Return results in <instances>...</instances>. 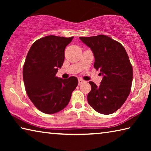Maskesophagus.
Wrapping results in <instances>:
<instances>
[{
  "mask_svg": "<svg viewBox=\"0 0 151 151\" xmlns=\"http://www.w3.org/2000/svg\"><path fill=\"white\" fill-rule=\"evenodd\" d=\"M83 83H84V81L83 80V79L78 78V85H81V84Z\"/></svg>",
  "mask_w": 151,
  "mask_h": 151,
  "instance_id": "obj_1",
  "label": "esophagus"
}]
</instances>
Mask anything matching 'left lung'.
Listing matches in <instances>:
<instances>
[{"label":"left lung","mask_w":151,"mask_h":151,"mask_svg":"<svg viewBox=\"0 0 151 151\" xmlns=\"http://www.w3.org/2000/svg\"><path fill=\"white\" fill-rule=\"evenodd\" d=\"M80 39L93 51L94 67L103 76L99 86L89 82L88 103L99 113H113L124 103L131 89L132 67L127 51L121 43L106 35Z\"/></svg>","instance_id":"obj_1"}]
</instances>
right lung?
I'll return each mask as SVG.
<instances>
[{
  "label": "right lung",
  "mask_w": 151,
  "mask_h": 151,
  "mask_svg": "<svg viewBox=\"0 0 151 151\" xmlns=\"http://www.w3.org/2000/svg\"><path fill=\"white\" fill-rule=\"evenodd\" d=\"M73 37L47 36L33 43L23 66V80L28 96L37 108L54 114L65 108L78 79L56 76L65 60V49Z\"/></svg>",
  "instance_id": "1"
}]
</instances>
